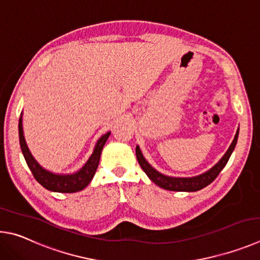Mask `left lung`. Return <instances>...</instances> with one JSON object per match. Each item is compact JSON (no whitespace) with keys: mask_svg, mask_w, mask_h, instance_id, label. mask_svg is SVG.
I'll return each mask as SVG.
<instances>
[{"mask_svg":"<svg viewBox=\"0 0 260 260\" xmlns=\"http://www.w3.org/2000/svg\"><path fill=\"white\" fill-rule=\"evenodd\" d=\"M238 138L239 129L236 131L233 142H232L231 146L224 154V156H222L220 160L208 171L194 177H170L161 174V172L154 169V168L146 161V158L144 157L138 145L137 147H136V155H137V160L140 167H142V169L145 171V174L148 176V178L151 179L154 184L160 186L161 188H165L168 190H175V192H197V190L207 187L209 184H211L212 181L217 178V176L219 175V172L224 169L236 146Z\"/></svg>","mask_w":260,"mask_h":260,"instance_id":"obj_1","label":"left lung"}]
</instances>
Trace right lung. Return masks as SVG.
Instances as JSON below:
<instances>
[{
  "label": "right lung",
  "mask_w": 260,
  "mask_h": 260,
  "mask_svg": "<svg viewBox=\"0 0 260 260\" xmlns=\"http://www.w3.org/2000/svg\"><path fill=\"white\" fill-rule=\"evenodd\" d=\"M18 129H19V143L22 155H24L27 166H28L29 170L33 174L34 178L45 189L58 193H75L84 189L90 184L95 171H97L105 143L107 142L109 135H111V133L105 134L97 140L92 154L80 170H77L74 174H54V172L44 169L31 155L29 148L26 144L24 130H22V113L20 114Z\"/></svg>",
  "instance_id": "1"
}]
</instances>
